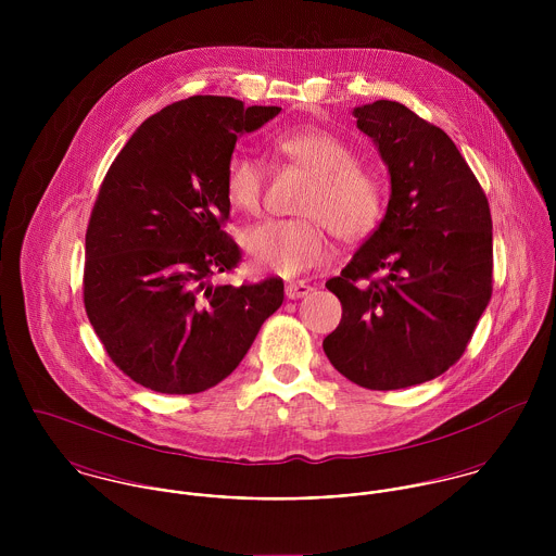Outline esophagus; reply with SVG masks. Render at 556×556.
<instances>
[{"label": "esophagus", "mask_w": 556, "mask_h": 556, "mask_svg": "<svg viewBox=\"0 0 556 556\" xmlns=\"http://www.w3.org/2000/svg\"><path fill=\"white\" fill-rule=\"evenodd\" d=\"M311 291H313V287L306 285V282H289V285L285 287V295H287L289 300H300V298L308 295Z\"/></svg>", "instance_id": "1"}]
</instances>
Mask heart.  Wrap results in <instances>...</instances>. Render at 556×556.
<instances>
[{
	"mask_svg": "<svg viewBox=\"0 0 556 556\" xmlns=\"http://www.w3.org/2000/svg\"><path fill=\"white\" fill-rule=\"evenodd\" d=\"M274 150L311 175L298 203L302 218L267 220L250 227L241 243L254 269L282 278L300 276L331 254L327 227L340 239L366 238L383 212V186L375 170L355 162L336 135L300 128L276 137ZM263 162L233 152L225 166V194L243 214H258L265 190Z\"/></svg>",
	"mask_w": 556,
	"mask_h": 556,
	"instance_id": "heart-1",
	"label": "heart"
}]
</instances>
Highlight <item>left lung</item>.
I'll return each instance as SVG.
<instances>
[{
    "mask_svg": "<svg viewBox=\"0 0 556 556\" xmlns=\"http://www.w3.org/2000/svg\"><path fill=\"white\" fill-rule=\"evenodd\" d=\"M353 115L388 164L392 194L379 229L325 282L342 318L323 351L349 381L388 392L437 379L463 357L492 295V218L441 128L394 100Z\"/></svg>",
    "mask_w": 556,
    "mask_h": 556,
    "instance_id": "8db88e82",
    "label": "left lung"
}]
</instances>
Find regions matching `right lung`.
<instances>
[{
    "mask_svg": "<svg viewBox=\"0 0 556 556\" xmlns=\"http://www.w3.org/2000/svg\"><path fill=\"white\" fill-rule=\"evenodd\" d=\"M280 106L192 96L148 117L113 160L85 233L83 302L113 364L160 394H199L227 379L285 282L220 285L241 261L223 231L225 166L243 132Z\"/></svg>",
    "mask_w": 556,
    "mask_h": 556,
    "instance_id": "right-lung-1",
    "label": "right lung"
}]
</instances>
